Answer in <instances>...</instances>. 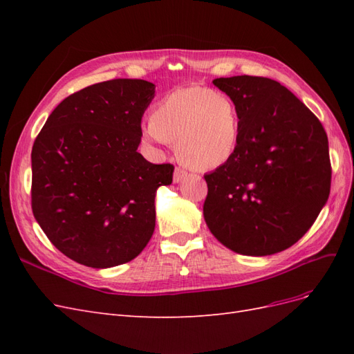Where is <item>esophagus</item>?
<instances>
[{"label": "esophagus", "mask_w": 354, "mask_h": 354, "mask_svg": "<svg viewBox=\"0 0 354 354\" xmlns=\"http://www.w3.org/2000/svg\"><path fill=\"white\" fill-rule=\"evenodd\" d=\"M186 176H187V171L183 169L181 167H177L176 171H174V177H173V178H174L176 183H178V181L183 180Z\"/></svg>", "instance_id": "34e87169"}]
</instances>
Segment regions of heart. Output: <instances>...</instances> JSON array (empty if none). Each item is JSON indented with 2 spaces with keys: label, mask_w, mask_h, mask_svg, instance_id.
<instances>
[{
  "label": "heart",
  "mask_w": 354,
  "mask_h": 354,
  "mask_svg": "<svg viewBox=\"0 0 354 354\" xmlns=\"http://www.w3.org/2000/svg\"><path fill=\"white\" fill-rule=\"evenodd\" d=\"M241 120L227 95L203 87L169 93L143 124L149 142L167 146L178 142V152L194 169L226 164L238 147Z\"/></svg>",
  "instance_id": "b5f03b06"
}]
</instances>
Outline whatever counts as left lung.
Returning <instances> with one entry per match:
<instances>
[{"label": "left lung", "instance_id": "1", "mask_svg": "<svg viewBox=\"0 0 354 354\" xmlns=\"http://www.w3.org/2000/svg\"><path fill=\"white\" fill-rule=\"evenodd\" d=\"M239 113L238 147L205 174L203 217L211 233L243 255H272L301 239L330 192L328 136L317 116L281 82L217 78Z\"/></svg>", "mask_w": 354, "mask_h": 354}]
</instances>
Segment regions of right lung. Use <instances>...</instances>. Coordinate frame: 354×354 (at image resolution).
I'll return each instance as SVG.
<instances>
[{
    "instance_id": "right-lung-1",
    "label": "right lung",
    "mask_w": 354,
    "mask_h": 354,
    "mask_svg": "<svg viewBox=\"0 0 354 354\" xmlns=\"http://www.w3.org/2000/svg\"><path fill=\"white\" fill-rule=\"evenodd\" d=\"M155 95L145 80L118 78L71 94L32 146V212L68 259L106 269L131 261L155 230V194L173 164L137 152Z\"/></svg>"
}]
</instances>
